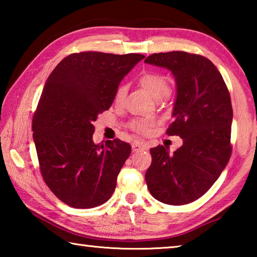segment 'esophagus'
Masks as SVG:
<instances>
[{"label":"esophagus","instance_id":"obj_1","mask_svg":"<svg viewBox=\"0 0 257 257\" xmlns=\"http://www.w3.org/2000/svg\"><path fill=\"white\" fill-rule=\"evenodd\" d=\"M132 147H133V151H134V152H138V151L145 149V146L143 145V143H141V142H135V143H133Z\"/></svg>","mask_w":257,"mask_h":257}]
</instances>
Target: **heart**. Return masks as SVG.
<instances>
[{"mask_svg":"<svg viewBox=\"0 0 257 257\" xmlns=\"http://www.w3.org/2000/svg\"><path fill=\"white\" fill-rule=\"evenodd\" d=\"M139 84L149 92L155 99L167 96L169 93V82L163 75L156 72H147L139 78ZM127 94V86L121 84L114 93V101L121 103ZM153 127V122L146 119H135L130 121L129 128L138 134H147Z\"/></svg>","mask_w":257,"mask_h":257,"instance_id":"heart-1","label":"heart"}]
</instances>
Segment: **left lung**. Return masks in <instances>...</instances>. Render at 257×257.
I'll return each instance as SVG.
<instances>
[{"mask_svg": "<svg viewBox=\"0 0 257 257\" xmlns=\"http://www.w3.org/2000/svg\"><path fill=\"white\" fill-rule=\"evenodd\" d=\"M145 63L168 69L175 77V119L167 134L182 138V146L173 154L162 145L151 149L147 188L160 202L184 205L203 196L228 163L231 99L219 70L202 55L181 51L154 53Z\"/></svg>", "mask_w": 257, "mask_h": 257, "instance_id": "1", "label": "left lung"}]
</instances>
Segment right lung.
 I'll use <instances>...</instances> for the list:
<instances>
[{
    "label": "right lung",
    "instance_id": "1",
    "mask_svg": "<svg viewBox=\"0 0 257 257\" xmlns=\"http://www.w3.org/2000/svg\"><path fill=\"white\" fill-rule=\"evenodd\" d=\"M144 58L80 52L64 58L47 78L33 138L43 179L67 205L92 208L112 196L132 147L120 139L95 144L93 121L110 108L121 80Z\"/></svg>",
    "mask_w": 257,
    "mask_h": 257
}]
</instances>
